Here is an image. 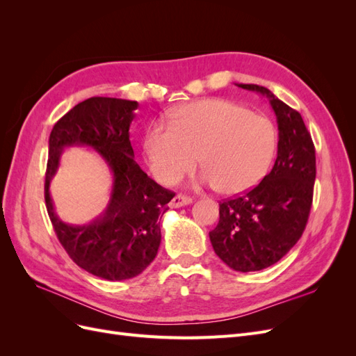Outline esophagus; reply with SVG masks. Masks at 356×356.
Listing matches in <instances>:
<instances>
[{
	"mask_svg": "<svg viewBox=\"0 0 356 356\" xmlns=\"http://www.w3.org/2000/svg\"><path fill=\"white\" fill-rule=\"evenodd\" d=\"M193 203V199L191 197H187V196H182V195H177L174 199L170 200L169 207L170 208H181V207H187V204Z\"/></svg>",
	"mask_w": 356,
	"mask_h": 356,
	"instance_id": "obj_1",
	"label": "esophagus"
}]
</instances>
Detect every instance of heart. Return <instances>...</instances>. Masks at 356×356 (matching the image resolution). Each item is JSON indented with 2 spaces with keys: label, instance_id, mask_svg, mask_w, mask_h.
I'll list each match as a JSON object with an SVG mask.
<instances>
[{
  "label": "heart",
  "instance_id": "heart-1",
  "mask_svg": "<svg viewBox=\"0 0 356 356\" xmlns=\"http://www.w3.org/2000/svg\"><path fill=\"white\" fill-rule=\"evenodd\" d=\"M277 148L270 118L224 99H202L174 110L169 124L156 122L144 136V154L153 175L172 184L195 166L202 182L225 195H242L260 182Z\"/></svg>",
  "mask_w": 356,
  "mask_h": 356
}]
</instances>
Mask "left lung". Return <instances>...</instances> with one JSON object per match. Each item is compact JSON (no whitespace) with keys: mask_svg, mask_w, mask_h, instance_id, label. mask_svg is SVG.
I'll use <instances>...</instances> for the list:
<instances>
[{"mask_svg":"<svg viewBox=\"0 0 356 356\" xmlns=\"http://www.w3.org/2000/svg\"><path fill=\"white\" fill-rule=\"evenodd\" d=\"M236 86L266 96L279 131L270 174L243 196L220 203V221L209 232L215 254L233 270L246 273L273 266L301 238L314 197L316 159L298 111L263 86Z\"/></svg>","mask_w":356,"mask_h":356,"instance_id":"8db88e82","label":"left lung"}]
</instances>
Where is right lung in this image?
Listing matches in <instances>:
<instances>
[{
  "mask_svg": "<svg viewBox=\"0 0 356 356\" xmlns=\"http://www.w3.org/2000/svg\"><path fill=\"white\" fill-rule=\"evenodd\" d=\"M136 108V101L89 98L63 115L49 138L44 197L53 229L75 264L106 281L135 277L154 260L161 241L160 220L175 196L149 178L134 159L129 127ZM70 146L92 147L113 175L107 208L83 226L63 223L49 196L60 156Z\"/></svg>",
  "mask_w": 356,
  "mask_h": 356,
  "instance_id": "obj_1",
  "label": "right lung"
}]
</instances>
